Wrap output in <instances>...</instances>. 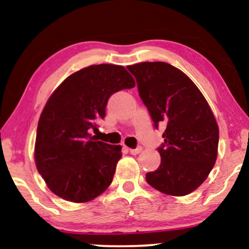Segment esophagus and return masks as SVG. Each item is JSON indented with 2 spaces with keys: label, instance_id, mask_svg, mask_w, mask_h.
I'll return each mask as SVG.
<instances>
[{
  "label": "esophagus",
  "instance_id": "esophagus-1",
  "mask_svg": "<svg viewBox=\"0 0 249 249\" xmlns=\"http://www.w3.org/2000/svg\"><path fill=\"white\" fill-rule=\"evenodd\" d=\"M129 152H130V154H132V155L140 154V153L142 152V148H141V147H137L136 149H131V148H130V149H129Z\"/></svg>",
  "mask_w": 249,
  "mask_h": 249
}]
</instances>
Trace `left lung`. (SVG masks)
<instances>
[{
    "label": "left lung",
    "instance_id": "left-lung-1",
    "mask_svg": "<svg viewBox=\"0 0 249 249\" xmlns=\"http://www.w3.org/2000/svg\"><path fill=\"white\" fill-rule=\"evenodd\" d=\"M127 70L154 126L165 125L164 143L158 148L161 162L145 175L147 183L172 196L190 194L217 160L219 129L211 107L193 80L167 62H141Z\"/></svg>",
    "mask_w": 249,
    "mask_h": 249
}]
</instances>
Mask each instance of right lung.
Returning a JSON list of instances; mask_svg holds the SVG:
<instances>
[{
    "instance_id": "add662e5",
    "label": "right lung",
    "mask_w": 249,
    "mask_h": 249,
    "mask_svg": "<svg viewBox=\"0 0 249 249\" xmlns=\"http://www.w3.org/2000/svg\"><path fill=\"white\" fill-rule=\"evenodd\" d=\"M135 87L125 67L91 65L69 76L47 101L37 126L35 161L48 188L64 200L88 202L109 187L122 147L90 135L110 95Z\"/></svg>"
}]
</instances>
